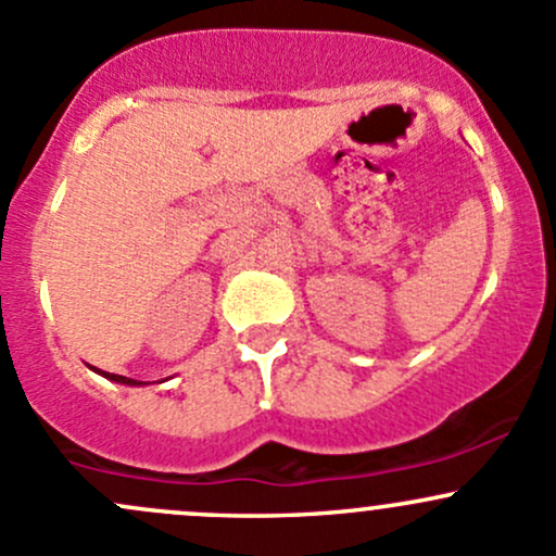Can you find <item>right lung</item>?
Returning <instances> with one entry per match:
<instances>
[{
	"instance_id": "add662e5",
	"label": "right lung",
	"mask_w": 556,
	"mask_h": 556,
	"mask_svg": "<svg viewBox=\"0 0 556 556\" xmlns=\"http://www.w3.org/2000/svg\"><path fill=\"white\" fill-rule=\"evenodd\" d=\"M92 370H96V367H92ZM98 376H103V378H109V381H114V383H125V386H143V381H136V378H127V376H114V372H106V370H96Z\"/></svg>"
}]
</instances>
